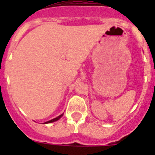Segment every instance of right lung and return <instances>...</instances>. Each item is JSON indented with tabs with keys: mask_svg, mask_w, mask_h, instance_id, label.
<instances>
[{
	"mask_svg": "<svg viewBox=\"0 0 155 155\" xmlns=\"http://www.w3.org/2000/svg\"><path fill=\"white\" fill-rule=\"evenodd\" d=\"M63 114H61V115H59L58 117H57L54 118V119H52V120H48V121H47V122H45V123H46V124H47V123H51V122H54V121H56V120H59V119H60V118L63 117Z\"/></svg>",
	"mask_w": 155,
	"mask_h": 155,
	"instance_id": "1",
	"label": "right lung"
}]
</instances>
